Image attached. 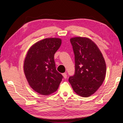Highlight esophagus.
<instances>
[{
	"instance_id": "esophagus-1",
	"label": "esophagus",
	"mask_w": 123,
	"mask_h": 123,
	"mask_svg": "<svg viewBox=\"0 0 123 123\" xmlns=\"http://www.w3.org/2000/svg\"><path fill=\"white\" fill-rule=\"evenodd\" d=\"M62 75H63V78H64V79H66L67 77V75L66 73H64L62 74Z\"/></svg>"
}]
</instances>
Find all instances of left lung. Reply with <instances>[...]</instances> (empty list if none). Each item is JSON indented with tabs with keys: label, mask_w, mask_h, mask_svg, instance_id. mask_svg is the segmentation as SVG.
<instances>
[{
	"label": "left lung",
	"mask_w": 123,
	"mask_h": 123,
	"mask_svg": "<svg viewBox=\"0 0 123 123\" xmlns=\"http://www.w3.org/2000/svg\"><path fill=\"white\" fill-rule=\"evenodd\" d=\"M75 55V74L69 82L74 91L82 97L96 92L105 78L106 65L97 44L87 37L70 39Z\"/></svg>",
	"instance_id": "8db88e82"
}]
</instances>
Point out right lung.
Instances as JSON below:
<instances>
[{"label": "right lung", "instance_id": "add662e5", "mask_svg": "<svg viewBox=\"0 0 123 123\" xmlns=\"http://www.w3.org/2000/svg\"><path fill=\"white\" fill-rule=\"evenodd\" d=\"M59 38H47L37 42L27 52L24 72L33 90L48 95L57 90L63 78L56 69L54 54L61 45Z\"/></svg>", "mask_w": 123, "mask_h": 123}]
</instances>
